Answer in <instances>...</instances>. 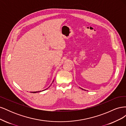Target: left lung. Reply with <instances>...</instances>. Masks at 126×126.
Wrapping results in <instances>:
<instances>
[{"instance_id": "1", "label": "left lung", "mask_w": 126, "mask_h": 126, "mask_svg": "<svg viewBox=\"0 0 126 126\" xmlns=\"http://www.w3.org/2000/svg\"><path fill=\"white\" fill-rule=\"evenodd\" d=\"M82 89V88H81ZM83 90H84V89H83Z\"/></svg>"}]
</instances>
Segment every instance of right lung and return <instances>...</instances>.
Listing matches in <instances>:
<instances>
[{"instance_id":"1","label":"right lung","mask_w":126,"mask_h":126,"mask_svg":"<svg viewBox=\"0 0 126 126\" xmlns=\"http://www.w3.org/2000/svg\"><path fill=\"white\" fill-rule=\"evenodd\" d=\"M54 82V80H53V81H52V82ZM51 85H50V86H51ZM50 86H49V87H50ZM49 87H48V88H49ZM47 89H48V88H47ZM47 89H45V90H42V91H44V90H46ZM40 91H33V92H30V93H38V92H40Z\"/></svg>"}]
</instances>
